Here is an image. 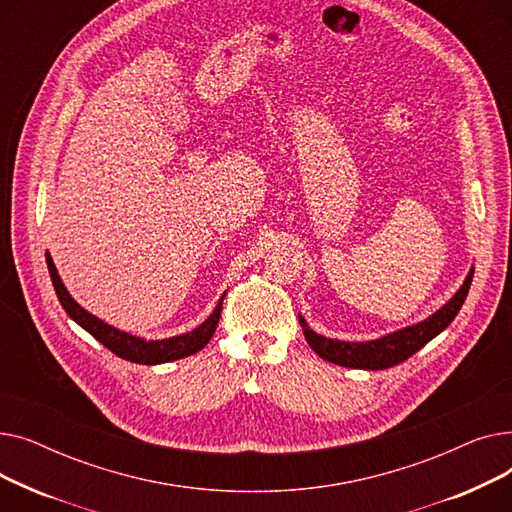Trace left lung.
<instances>
[{"instance_id": "8db88e82", "label": "left lung", "mask_w": 512, "mask_h": 512, "mask_svg": "<svg viewBox=\"0 0 512 512\" xmlns=\"http://www.w3.org/2000/svg\"><path fill=\"white\" fill-rule=\"evenodd\" d=\"M473 280V270L469 272L465 284L459 288V292L432 317H427L425 321L417 326L398 330L394 334H388L378 340H369V342H342V340H332L315 334L307 321L299 315L301 328L305 332V338L313 351L334 365L342 367H355V369H388L394 367L402 361H407L411 355H415L419 348H423L429 340L436 338L442 330L450 326V321L456 317V313L461 311L467 292Z\"/></svg>"}]
</instances>
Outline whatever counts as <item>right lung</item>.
Here are the masks:
<instances>
[{"mask_svg": "<svg viewBox=\"0 0 512 512\" xmlns=\"http://www.w3.org/2000/svg\"><path fill=\"white\" fill-rule=\"evenodd\" d=\"M45 257H47V270H49L53 288H56V294H58L62 307L66 309V313L76 321L78 326H83L93 338H97L103 346L110 348V351L114 355H118L120 359L141 363V365H157V363H168V361L191 357V355L199 353L203 346H207V342L215 334V328H218L224 299L218 303L215 311L207 317V321H203L197 330L182 334V336H174V338H166V340H143L137 336H130L126 332H120L112 326H107L105 321L97 319L95 315H91L89 311L80 307L70 297L66 286L62 284L51 257L49 255H45Z\"/></svg>", "mask_w": 512, "mask_h": 512, "instance_id": "right-lung-1", "label": "right lung"}]
</instances>
